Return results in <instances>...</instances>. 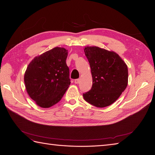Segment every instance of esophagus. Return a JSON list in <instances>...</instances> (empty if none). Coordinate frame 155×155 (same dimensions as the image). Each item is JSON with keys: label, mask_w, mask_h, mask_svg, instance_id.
I'll return each instance as SVG.
<instances>
[{"label": "esophagus", "mask_w": 155, "mask_h": 155, "mask_svg": "<svg viewBox=\"0 0 155 155\" xmlns=\"http://www.w3.org/2000/svg\"><path fill=\"white\" fill-rule=\"evenodd\" d=\"M74 83L79 84L80 83V79H75V80H74Z\"/></svg>", "instance_id": "obj_1"}]
</instances>
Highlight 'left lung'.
Wrapping results in <instances>:
<instances>
[{"label": "left lung", "instance_id": "8db88e82", "mask_svg": "<svg viewBox=\"0 0 155 155\" xmlns=\"http://www.w3.org/2000/svg\"><path fill=\"white\" fill-rule=\"evenodd\" d=\"M84 51L90 64L93 85L83 94L84 98L96 107L109 106L127 87L128 67L114 51L98 47H87Z\"/></svg>", "mask_w": 155, "mask_h": 155}]
</instances>
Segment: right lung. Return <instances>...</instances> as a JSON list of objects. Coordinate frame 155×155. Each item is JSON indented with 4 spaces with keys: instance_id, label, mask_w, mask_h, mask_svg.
Wrapping results in <instances>:
<instances>
[{
    "instance_id": "1",
    "label": "right lung",
    "mask_w": 155,
    "mask_h": 155,
    "mask_svg": "<svg viewBox=\"0 0 155 155\" xmlns=\"http://www.w3.org/2000/svg\"><path fill=\"white\" fill-rule=\"evenodd\" d=\"M67 56L66 49L55 47L36 57L28 65L24 75L26 90L39 107L56 104L70 85Z\"/></svg>"
}]
</instances>
